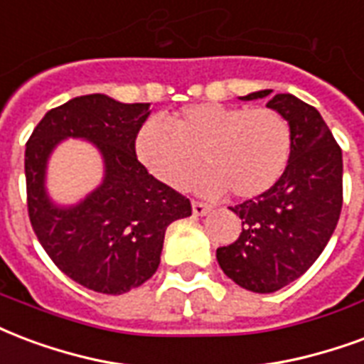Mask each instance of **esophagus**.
Segmentation results:
<instances>
[{
	"label": "esophagus",
	"mask_w": 364,
	"mask_h": 364,
	"mask_svg": "<svg viewBox=\"0 0 364 364\" xmlns=\"http://www.w3.org/2000/svg\"><path fill=\"white\" fill-rule=\"evenodd\" d=\"M210 212V206L204 203H198V200H193V214L195 216H206Z\"/></svg>",
	"instance_id": "34e87169"
}]
</instances>
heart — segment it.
I'll list each match as a JSON object with an SVG mask.
<instances>
[{
  "label": "heart",
  "instance_id": "1",
  "mask_svg": "<svg viewBox=\"0 0 364 364\" xmlns=\"http://www.w3.org/2000/svg\"><path fill=\"white\" fill-rule=\"evenodd\" d=\"M134 154L148 173L179 189L198 166L206 169L193 181L198 193L216 195L228 189L250 198L272 189L291 156V129L270 107L195 104L173 115L142 123L134 136Z\"/></svg>",
  "mask_w": 364,
  "mask_h": 364
}]
</instances>
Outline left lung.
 <instances>
[{
    "label": "left lung",
    "mask_w": 364,
    "mask_h": 364,
    "mask_svg": "<svg viewBox=\"0 0 364 364\" xmlns=\"http://www.w3.org/2000/svg\"><path fill=\"white\" fill-rule=\"evenodd\" d=\"M258 90L241 100L270 96ZM266 106L291 129V156L278 183L233 206L243 220L235 243L216 250L223 274L243 289L274 293L301 278L330 241L343 200L341 148L316 107L293 94H276Z\"/></svg>",
    "instance_id": "obj_1"
}]
</instances>
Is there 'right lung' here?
Instances as JSON below:
<instances>
[{
	"label": "right lung",
	"instance_id": "add662e5",
	"mask_svg": "<svg viewBox=\"0 0 364 364\" xmlns=\"http://www.w3.org/2000/svg\"><path fill=\"white\" fill-rule=\"evenodd\" d=\"M148 115L150 104L88 94L50 109L26 142L32 230L53 264L86 289L121 295L144 284L160 266L169 223L191 216L189 198L136 160L134 136ZM67 138L90 141L99 150L105 177L79 203L58 205L45 187L47 161Z\"/></svg>",
	"mask_w": 364,
	"mask_h": 364
}]
</instances>
